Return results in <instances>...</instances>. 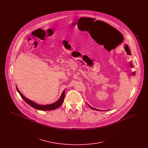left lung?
<instances>
[{
	"label": "left lung",
	"instance_id": "left-lung-1",
	"mask_svg": "<svg viewBox=\"0 0 148 148\" xmlns=\"http://www.w3.org/2000/svg\"><path fill=\"white\" fill-rule=\"evenodd\" d=\"M97 21H98V23H99V22H103V23H105V22H104V21H95V22H97ZM93 22H94V21H93ZM95 22H94V23H95ZM106 24H107V23H106ZM110 26H111V25H110ZM111 27H112V26H111ZM113 28H114V27H113ZM88 106H89V105H88ZM89 106V107H90V108H92V109H94V110H98V109H97L93 108H92V106Z\"/></svg>",
	"mask_w": 148,
	"mask_h": 148
}]
</instances>
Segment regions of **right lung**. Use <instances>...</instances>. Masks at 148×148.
Here are the masks:
<instances>
[{
	"mask_svg": "<svg viewBox=\"0 0 148 148\" xmlns=\"http://www.w3.org/2000/svg\"><path fill=\"white\" fill-rule=\"evenodd\" d=\"M16 90L19 93V94L21 95V98L22 99L26 102L28 104L29 106H32L33 108H35L36 109H38V110H54L56 108H58V107H59L60 106H61L63 103L64 99V96H65V90H64L60 98L58 100H57L56 102L53 103V104H49V105H45V106H42V105H39V104H38L36 103H35L34 102H33V101L32 100H30L27 98H26L22 94H21V92L18 90L17 86H16Z\"/></svg>",
	"mask_w": 148,
	"mask_h": 148,
	"instance_id": "1",
	"label": "right lung"
}]
</instances>
